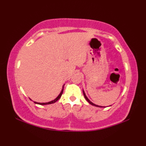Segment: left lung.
I'll return each mask as SVG.
<instances>
[{
	"label": "left lung",
	"instance_id": "left-lung-1",
	"mask_svg": "<svg viewBox=\"0 0 146 146\" xmlns=\"http://www.w3.org/2000/svg\"><path fill=\"white\" fill-rule=\"evenodd\" d=\"M83 93H84V97H85V98L86 99V100L88 101V102L90 104H91V105H93V106H96V107H102V106H97V105H96V104H93V102H91V101L88 99V97H86V94H85V93H84V91H83Z\"/></svg>",
	"mask_w": 146,
	"mask_h": 146
}]
</instances>
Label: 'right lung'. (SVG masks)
I'll list each match as a JSON object with an SVG mask.
<instances>
[{
	"instance_id": "obj_1",
	"label": "right lung",
	"mask_w": 146,
	"mask_h": 146,
	"mask_svg": "<svg viewBox=\"0 0 146 146\" xmlns=\"http://www.w3.org/2000/svg\"><path fill=\"white\" fill-rule=\"evenodd\" d=\"M63 90H64V86H63V89H62V90L60 93L59 94V95L58 96V97H56L55 100L51 101V102H46V103H38V102H34L35 103V104H40V105H46V104H50L55 103V102H56V101H57V100L59 99V98H60L61 97V96H62V93H63Z\"/></svg>"
}]
</instances>
